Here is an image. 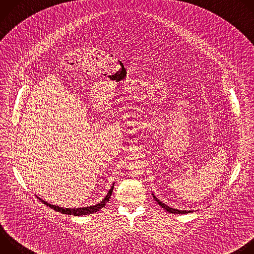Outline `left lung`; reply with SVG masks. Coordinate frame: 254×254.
Returning a JSON list of instances; mask_svg holds the SVG:
<instances>
[{"mask_svg":"<svg viewBox=\"0 0 254 254\" xmlns=\"http://www.w3.org/2000/svg\"><path fill=\"white\" fill-rule=\"evenodd\" d=\"M153 197H154V199L157 201V203H158L160 206H162V208H164V209H165L166 211H168L169 213H174V214H185V213H190V212H192V211H187V210H178V209L171 208V207L167 206L165 203L161 202L154 194H153Z\"/></svg>","mask_w":254,"mask_h":254,"instance_id":"left-lung-1","label":"left lung"}]
</instances>
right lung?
<instances>
[{
    "label": "right lung",
    "mask_w": 254,
    "mask_h": 254,
    "mask_svg": "<svg viewBox=\"0 0 254 254\" xmlns=\"http://www.w3.org/2000/svg\"><path fill=\"white\" fill-rule=\"evenodd\" d=\"M114 186H115V184H113L111 190L108 191L107 195L104 197V199H103L101 202H99L98 204L93 205V206L82 207V208H63V207H59V206H55V205H52V204H50V203H47L46 201L42 200V199L39 198L38 196H36V197H37V198H38L43 204H45L46 206H48V207H50L51 209H53V210H55V211H57V212H60V213H62V214L73 215V216H83V215L92 214V213H94V212L99 211L101 208H103V207L106 205V203H107L108 201H110V199H111V196H112L113 190H114Z\"/></svg>",
    "instance_id": "add662e5"
}]
</instances>
